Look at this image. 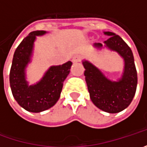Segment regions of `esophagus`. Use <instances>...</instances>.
Segmentation results:
<instances>
[{
	"label": "esophagus",
	"mask_w": 147,
	"mask_h": 147,
	"mask_svg": "<svg viewBox=\"0 0 147 147\" xmlns=\"http://www.w3.org/2000/svg\"><path fill=\"white\" fill-rule=\"evenodd\" d=\"M81 59H82V57H81V55H77L75 56H74L73 57V62L74 63H76V62H79V61H81Z\"/></svg>",
	"instance_id": "34e87169"
}]
</instances>
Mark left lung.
<instances>
[{
    "label": "left lung",
    "instance_id": "left-lung-1",
    "mask_svg": "<svg viewBox=\"0 0 147 147\" xmlns=\"http://www.w3.org/2000/svg\"><path fill=\"white\" fill-rule=\"evenodd\" d=\"M109 38L105 41V47L115 51L124 60V69L122 78L117 82L111 81L88 60H83L84 75L88 85L90 98L100 110L107 113H119L132 102L136 93L138 74L134 64L133 52L119 35L111 32H104ZM94 47L102 48L101 43H95Z\"/></svg>",
    "mask_w": 147,
    "mask_h": 147
}]
</instances>
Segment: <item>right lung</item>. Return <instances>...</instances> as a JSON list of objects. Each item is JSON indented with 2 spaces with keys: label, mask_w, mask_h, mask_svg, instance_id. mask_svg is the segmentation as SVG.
<instances>
[{
  "label": "right lung",
  "mask_w": 147,
  "mask_h": 147,
  "mask_svg": "<svg viewBox=\"0 0 147 147\" xmlns=\"http://www.w3.org/2000/svg\"><path fill=\"white\" fill-rule=\"evenodd\" d=\"M46 31H33L16 48L9 72V84L15 100L29 112L39 113L48 110L55 104L63 88V82L70 72L71 61L62 65L51 66L43 78L34 85L26 81L25 69L31 60L33 45L37 36Z\"/></svg>",
  "instance_id": "right-lung-1"
}]
</instances>
